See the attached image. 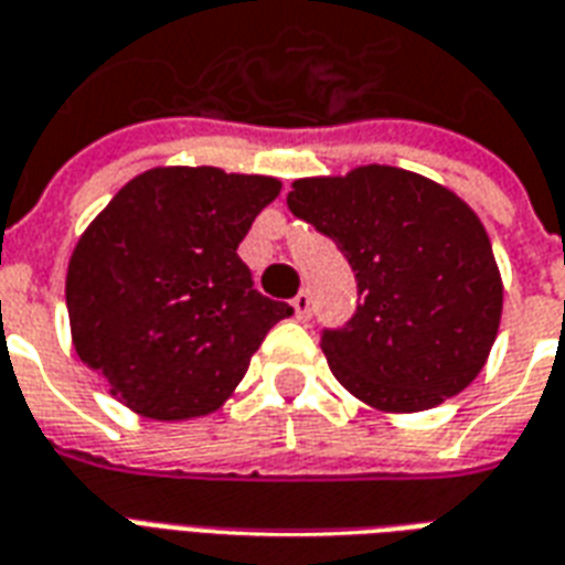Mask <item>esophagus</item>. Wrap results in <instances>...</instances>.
<instances>
[{
	"instance_id": "34e87169",
	"label": "esophagus",
	"mask_w": 565,
	"mask_h": 565,
	"mask_svg": "<svg viewBox=\"0 0 565 565\" xmlns=\"http://www.w3.org/2000/svg\"><path fill=\"white\" fill-rule=\"evenodd\" d=\"M294 311H296V320H308L311 318V294L308 290H299V294L294 296Z\"/></svg>"
}]
</instances>
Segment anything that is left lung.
<instances>
[{
	"mask_svg": "<svg viewBox=\"0 0 565 565\" xmlns=\"http://www.w3.org/2000/svg\"><path fill=\"white\" fill-rule=\"evenodd\" d=\"M299 221L335 242L356 278V311L320 332L335 379L381 412H424L475 381L502 315L493 247L475 211L393 166L302 178Z\"/></svg>",
	"mask_w": 565,
	"mask_h": 565,
	"instance_id": "8db88e82",
	"label": "left lung"
}]
</instances>
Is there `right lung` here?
I'll return each instance as SVG.
<instances>
[{
    "mask_svg": "<svg viewBox=\"0 0 565 565\" xmlns=\"http://www.w3.org/2000/svg\"><path fill=\"white\" fill-rule=\"evenodd\" d=\"M281 181L172 166L132 178L72 254L75 351L153 420L217 412L294 308L254 287L238 245Z\"/></svg>",
    "mask_w": 565,
    "mask_h": 565,
    "instance_id": "add662e5",
    "label": "right lung"
}]
</instances>
